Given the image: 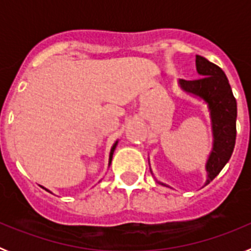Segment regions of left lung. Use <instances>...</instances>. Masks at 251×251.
<instances>
[{
    "mask_svg": "<svg viewBox=\"0 0 251 251\" xmlns=\"http://www.w3.org/2000/svg\"><path fill=\"white\" fill-rule=\"evenodd\" d=\"M196 68L202 77L196 80H179L188 93L196 94L207 101L211 110L214 129V150L208 158L206 185L220 174L232 154L236 139V99L223 69L196 55Z\"/></svg>",
    "mask_w": 251,
    "mask_h": 251,
    "instance_id": "left-lung-1",
    "label": "left lung"
}]
</instances>
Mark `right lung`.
Instances as JSON below:
<instances>
[{
	"label": "right lung",
	"instance_id": "add662e5",
	"mask_svg": "<svg viewBox=\"0 0 251 251\" xmlns=\"http://www.w3.org/2000/svg\"><path fill=\"white\" fill-rule=\"evenodd\" d=\"M115 147H117V142H115V145L112 147V151H110V156H109V162H112V157H113V152H114Z\"/></svg>",
	"mask_w": 251,
	"mask_h": 251
}]
</instances>
